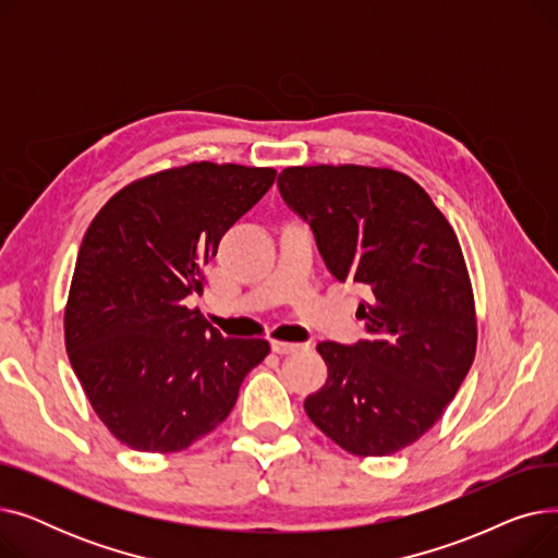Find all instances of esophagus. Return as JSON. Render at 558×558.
Listing matches in <instances>:
<instances>
[{
  "instance_id": "1",
  "label": "esophagus",
  "mask_w": 558,
  "mask_h": 558,
  "mask_svg": "<svg viewBox=\"0 0 558 558\" xmlns=\"http://www.w3.org/2000/svg\"><path fill=\"white\" fill-rule=\"evenodd\" d=\"M271 348H274V353H278V355H289V353H296V350H301V348H303V343L274 341V343H271Z\"/></svg>"
}]
</instances>
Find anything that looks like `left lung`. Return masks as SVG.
<instances>
[{"label":"left lung","mask_w":558,"mask_h":558,"mask_svg":"<svg viewBox=\"0 0 558 558\" xmlns=\"http://www.w3.org/2000/svg\"><path fill=\"white\" fill-rule=\"evenodd\" d=\"M278 187L310 221L328 271L368 291L357 307L366 339L316 345L328 379L305 412L350 454H396L444 416L475 360V296L457 234L429 194L389 167H287Z\"/></svg>","instance_id":"left-lung-1"}]
</instances>
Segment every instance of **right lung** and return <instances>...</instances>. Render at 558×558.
Instances as JSON below:
<instances>
[{"instance_id":"1","label":"right lung","mask_w":558,"mask_h":558,"mask_svg":"<svg viewBox=\"0 0 558 558\" xmlns=\"http://www.w3.org/2000/svg\"><path fill=\"white\" fill-rule=\"evenodd\" d=\"M274 167L190 162L112 194L78 248L65 305L70 364L99 421L140 452H181L226 421L267 339L223 337L190 310L226 230Z\"/></svg>"}]
</instances>
